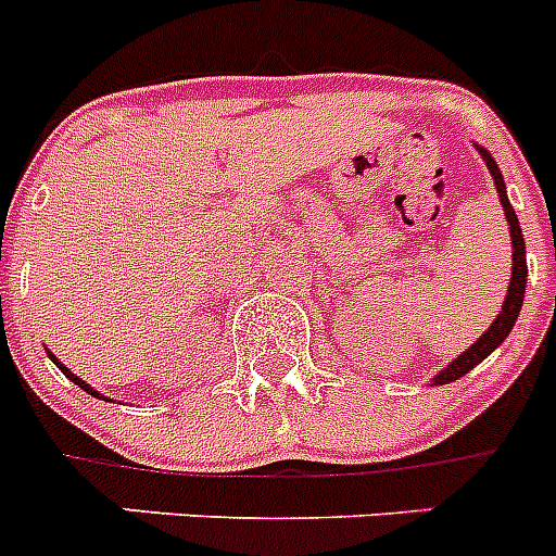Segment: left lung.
Wrapping results in <instances>:
<instances>
[{
	"instance_id": "left-lung-1",
	"label": "left lung",
	"mask_w": 556,
	"mask_h": 556,
	"mask_svg": "<svg viewBox=\"0 0 556 556\" xmlns=\"http://www.w3.org/2000/svg\"><path fill=\"white\" fill-rule=\"evenodd\" d=\"M481 159H484L490 175H493L495 191H498V200H501V205H504V217H507L509 233H513V281H509L507 301H504V306H501V314L493 320V326L481 333V337L476 339L473 345L462 353L459 358H454V362H451V365L434 378V384H451V381H456V378H462L465 372L473 370L479 362H484V358H488L490 353H493L495 348H498L501 342L509 337L515 320H518L520 306H523V292H527V248H523V233H520L518 217H515L513 205H509L507 194H504V178H501V172H498V166H495V161L490 159V152L481 150Z\"/></svg>"
}]
</instances>
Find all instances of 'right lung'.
I'll list each match as a JSON object with an SVG mask.
<instances>
[{
  "label": "right lung",
  "mask_w": 556,
  "mask_h": 556,
  "mask_svg": "<svg viewBox=\"0 0 556 556\" xmlns=\"http://www.w3.org/2000/svg\"><path fill=\"white\" fill-rule=\"evenodd\" d=\"M49 358H52V362H55V365H58V367H61V370H63V372H66V376H68V378H72V381H75V384H77V387H83V390H86V392H88V395H94V397H102V395H100V392H97V390H94V387H88V384H86V381H80V378H77V376H75V372H68V370H66V367H63V365H61V362H58V358H55V356H52V353H49ZM102 401H105V397H102Z\"/></svg>",
  "instance_id": "1"
}]
</instances>
